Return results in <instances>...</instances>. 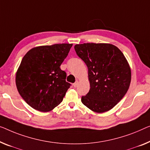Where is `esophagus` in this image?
<instances>
[{
	"mask_svg": "<svg viewBox=\"0 0 150 150\" xmlns=\"http://www.w3.org/2000/svg\"><path fill=\"white\" fill-rule=\"evenodd\" d=\"M78 84H79V81H78L77 80V81H76L73 84V87H74V88H77V86H78Z\"/></svg>",
	"mask_w": 150,
	"mask_h": 150,
	"instance_id": "1",
	"label": "esophagus"
}]
</instances>
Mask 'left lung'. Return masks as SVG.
Returning a JSON list of instances; mask_svg holds the SVG:
<instances>
[{
  "mask_svg": "<svg viewBox=\"0 0 150 150\" xmlns=\"http://www.w3.org/2000/svg\"><path fill=\"white\" fill-rule=\"evenodd\" d=\"M74 48L88 69L90 89L81 97L82 103L97 113L111 110L130 86L131 68L123 53L106 43L76 44Z\"/></svg>",
  "mask_w": 150,
  "mask_h": 150,
  "instance_id": "obj_1",
  "label": "left lung"
}]
</instances>
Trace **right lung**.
<instances>
[{
  "instance_id": "1",
  "label": "right lung",
  "mask_w": 150,
  "mask_h": 150,
  "mask_svg": "<svg viewBox=\"0 0 150 150\" xmlns=\"http://www.w3.org/2000/svg\"><path fill=\"white\" fill-rule=\"evenodd\" d=\"M72 44H56L33 48L24 56L15 83L22 98L35 110L49 112L60 104L70 88L62 62Z\"/></svg>"
}]
</instances>
